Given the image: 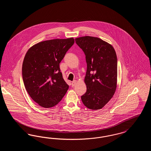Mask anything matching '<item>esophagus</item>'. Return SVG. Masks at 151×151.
Masks as SVG:
<instances>
[{
    "instance_id": "1",
    "label": "esophagus",
    "mask_w": 151,
    "mask_h": 151,
    "mask_svg": "<svg viewBox=\"0 0 151 151\" xmlns=\"http://www.w3.org/2000/svg\"><path fill=\"white\" fill-rule=\"evenodd\" d=\"M76 83H77L76 80H73V81H72V86H75L76 85Z\"/></svg>"
}]
</instances>
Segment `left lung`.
<instances>
[{
    "label": "left lung",
    "mask_w": 151,
    "mask_h": 151,
    "mask_svg": "<svg viewBox=\"0 0 151 151\" xmlns=\"http://www.w3.org/2000/svg\"><path fill=\"white\" fill-rule=\"evenodd\" d=\"M86 55L87 69L84 82L86 92L81 100L86 108L99 110L113 97L116 88L117 57L109 43L99 38L84 36L75 38Z\"/></svg>",
    "instance_id": "8db88e82"
}]
</instances>
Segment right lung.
Returning a JSON list of instances; mask_svg holds the SVG:
<instances>
[{
  "label": "right lung",
  "instance_id": "right-lung-1",
  "mask_svg": "<svg viewBox=\"0 0 151 151\" xmlns=\"http://www.w3.org/2000/svg\"><path fill=\"white\" fill-rule=\"evenodd\" d=\"M73 38L42 41L26 53L22 67L24 84L32 100L45 108L57 105L69 86L63 78L59 63L74 43Z\"/></svg>",
  "mask_w": 151,
  "mask_h": 151
}]
</instances>
